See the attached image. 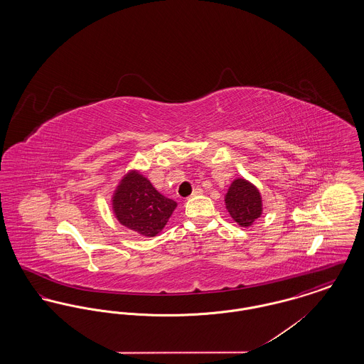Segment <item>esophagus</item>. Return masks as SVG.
Instances as JSON below:
<instances>
[{"mask_svg": "<svg viewBox=\"0 0 364 364\" xmlns=\"http://www.w3.org/2000/svg\"><path fill=\"white\" fill-rule=\"evenodd\" d=\"M203 192V190L200 188V187H196L195 190H193V192H192V196H196V195H200Z\"/></svg>", "mask_w": 364, "mask_h": 364, "instance_id": "34e87169", "label": "esophagus"}]
</instances>
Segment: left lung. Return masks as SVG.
Instances as JSON below:
<instances>
[{"mask_svg":"<svg viewBox=\"0 0 364 364\" xmlns=\"http://www.w3.org/2000/svg\"><path fill=\"white\" fill-rule=\"evenodd\" d=\"M230 217L240 226H250L262 214V198L255 186L244 178H236L225 196Z\"/></svg>","mask_w":364,"mask_h":364,"instance_id":"left-lung-1","label":"left lung"}]
</instances>
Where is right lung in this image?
<instances>
[{
    "mask_svg": "<svg viewBox=\"0 0 364 364\" xmlns=\"http://www.w3.org/2000/svg\"><path fill=\"white\" fill-rule=\"evenodd\" d=\"M177 203L161 195L138 172H129L113 196V210L120 221L141 236H156L166 225Z\"/></svg>",
    "mask_w": 364,
    "mask_h": 364,
    "instance_id": "right-lung-1",
    "label": "right lung"
}]
</instances>
